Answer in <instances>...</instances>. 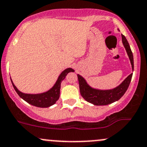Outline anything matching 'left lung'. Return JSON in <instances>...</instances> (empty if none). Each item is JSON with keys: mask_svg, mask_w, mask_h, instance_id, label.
Masks as SVG:
<instances>
[{"mask_svg": "<svg viewBox=\"0 0 147 147\" xmlns=\"http://www.w3.org/2000/svg\"><path fill=\"white\" fill-rule=\"evenodd\" d=\"M119 31V29H118ZM122 43H123L129 59L131 64L132 70H134L133 55L128 40L125 37L121 34ZM133 73L129 75L119 86L111 89H98L90 86L83 77L77 74L80 91L82 96L87 102L91 103L94 105H107L116 101L119 100L128 89L130 82H131Z\"/></svg>", "mask_w": 147, "mask_h": 147, "instance_id": "1", "label": "left lung"}]
</instances>
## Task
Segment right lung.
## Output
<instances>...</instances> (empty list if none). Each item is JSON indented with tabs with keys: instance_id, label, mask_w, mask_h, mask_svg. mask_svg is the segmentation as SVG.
<instances>
[{
	"instance_id": "add662e5",
	"label": "right lung",
	"mask_w": 147,
	"mask_h": 147,
	"mask_svg": "<svg viewBox=\"0 0 147 147\" xmlns=\"http://www.w3.org/2000/svg\"><path fill=\"white\" fill-rule=\"evenodd\" d=\"M70 72H75V70L71 67L65 69L60 74L57 80L54 84V86L51 87L48 91L43 92L40 93H24L20 91L18 88L16 87L14 84L12 79V85L17 94L19 95V97L25 100L26 102L29 103L30 105L35 106L38 107L46 108L49 107L51 105H54L56 102V101L59 100V96H60V89H61V84L63 80L65 78L66 75Z\"/></svg>"
}]
</instances>
